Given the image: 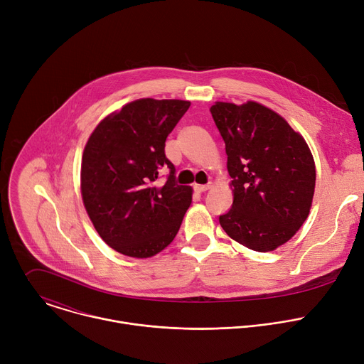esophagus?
I'll use <instances>...</instances> for the list:
<instances>
[{"instance_id": "esophagus-1", "label": "esophagus", "mask_w": 364, "mask_h": 364, "mask_svg": "<svg viewBox=\"0 0 364 364\" xmlns=\"http://www.w3.org/2000/svg\"><path fill=\"white\" fill-rule=\"evenodd\" d=\"M210 188V184H196L194 186V191L196 193H204V191H207V190H209Z\"/></svg>"}]
</instances>
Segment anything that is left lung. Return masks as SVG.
<instances>
[{
  "label": "left lung",
  "mask_w": 364,
  "mask_h": 364,
  "mask_svg": "<svg viewBox=\"0 0 364 364\" xmlns=\"http://www.w3.org/2000/svg\"><path fill=\"white\" fill-rule=\"evenodd\" d=\"M225 141L233 204L219 216L240 245L269 252L288 242L308 218L316 164L305 139L261 103L216 102L210 108Z\"/></svg>",
  "instance_id": "obj_1"
}]
</instances>
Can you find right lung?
<instances>
[{"mask_svg":"<svg viewBox=\"0 0 364 364\" xmlns=\"http://www.w3.org/2000/svg\"><path fill=\"white\" fill-rule=\"evenodd\" d=\"M190 102L134 100L103 119L82 157L80 188L99 236L117 252L149 257L176 237L191 203V188L176 183L166 139ZM164 169L168 181H156Z\"/></svg>","mask_w":364,"mask_h":364,"instance_id":"add662e5","label":"right lung"}]
</instances>
